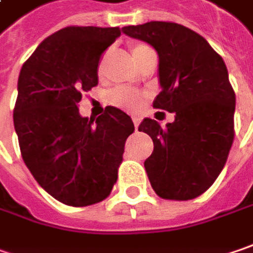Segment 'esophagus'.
<instances>
[{"instance_id":"1","label":"esophagus","mask_w":253,"mask_h":253,"mask_svg":"<svg viewBox=\"0 0 253 253\" xmlns=\"http://www.w3.org/2000/svg\"><path fill=\"white\" fill-rule=\"evenodd\" d=\"M133 121V125H135V129H138V126H139V124H141V118L139 117H132Z\"/></svg>"}]
</instances>
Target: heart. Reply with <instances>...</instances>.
<instances>
[{
    "mask_svg": "<svg viewBox=\"0 0 253 253\" xmlns=\"http://www.w3.org/2000/svg\"><path fill=\"white\" fill-rule=\"evenodd\" d=\"M145 48H149V46L145 44H141V42L131 44L129 49H131L132 58L136 54H139L141 51H144ZM109 102L114 107H118L121 109H125V111H136V109H139L141 105H142V95L139 94L138 91L132 89V88L121 86V88L114 89L109 94Z\"/></svg>",
    "mask_w": 253,
    "mask_h": 253,
    "instance_id": "heart-1",
    "label": "heart"
}]
</instances>
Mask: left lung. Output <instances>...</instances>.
I'll return each mask as SVG.
<instances>
[{
    "instance_id": "left-lung-1",
    "label": "left lung",
    "mask_w": 253,
    "mask_h": 253,
    "mask_svg": "<svg viewBox=\"0 0 253 253\" xmlns=\"http://www.w3.org/2000/svg\"><path fill=\"white\" fill-rule=\"evenodd\" d=\"M122 32L157 49L162 91L154 108L175 112L165 128L149 118L138 128L154 142L144 164L149 182L162 199H194L216 181L234 142L235 92L226 65L204 37L176 22L151 21Z\"/></svg>"
}]
</instances>
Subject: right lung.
I'll return each instance as SVG.
<instances>
[{
    "label": "right lung",
    "mask_w": 253,
    "mask_h": 253,
    "mask_svg": "<svg viewBox=\"0 0 253 253\" xmlns=\"http://www.w3.org/2000/svg\"><path fill=\"white\" fill-rule=\"evenodd\" d=\"M118 27H65L45 38L19 72L14 126L22 159L45 191L70 207L104 201L118 179L132 120L107 107L80 115L84 92L98 85L101 55Z\"/></svg>",
    "instance_id": "right-lung-1"
}]
</instances>
